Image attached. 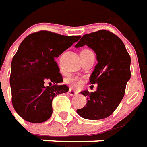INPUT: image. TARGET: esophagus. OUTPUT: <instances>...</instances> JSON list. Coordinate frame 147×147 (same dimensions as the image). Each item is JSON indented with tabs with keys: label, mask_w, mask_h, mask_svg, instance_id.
I'll list each match as a JSON object with an SVG mask.
<instances>
[{
	"label": "esophagus",
	"mask_w": 147,
	"mask_h": 147,
	"mask_svg": "<svg viewBox=\"0 0 147 147\" xmlns=\"http://www.w3.org/2000/svg\"><path fill=\"white\" fill-rule=\"evenodd\" d=\"M69 94H70V95L71 96H74V95H77V94H78V92H77V91H76V90H74V89H72V88H70V89H69Z\"/></svg>",
	"instance_id": "obj_1"
}]
</instances>
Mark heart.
<instances>
[{"instance_id":"obj_1","label":"heart","mask_w":147,"mask_h":147,"mask_svg":"<svg viewBox=\"0 0 147 147\" xmlns=\"http://www.w3.org/2000/svg\"><path fill=\"white\" fill-rule=\"evenodd\" d=\"M87 50V49H84ZM68 83L70 85H72L73 87H79L82 84V80L78 78H71L68 79Z\"/></svg>"}]
</instances>
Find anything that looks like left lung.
<instances>
[{
  "instance_id": "obj_1",
  "label": "left lung",
  "mask_w": 147,
  "mask_h": 147,
  "mask_svg": "<svg viewBox=\"0 0 147 147\" xmlns=\"http://www.w3.org/2000/svg\"><path fill=\"white\" fill-rule=\"evenodd\" d=\"M87 45L94 50L98 64L89 80L98 84L97 90L81 92L88 99L86 105L78 109L86 119L98 120L110 116L123 98L130 79L131 59L123 42L109 30H99L83 36L75 47Z\"/></svg>"
}]
</instances>
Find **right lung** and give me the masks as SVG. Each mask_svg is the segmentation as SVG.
Here are the masks:
<instances>
[{"label":"right lung","mask_w":147,"mask_h":147,"mask_svg":"<svg viewBox=\"0 0 147 147\" xmlns=\"http://www.w3.org/2000/svg\"><path fill=\"white\" fill-rule=\"evenodd\" d=\"M80 37L39 31L20 44L12 59L10 85L13 107L23 119L41 123L50 118L54 97L69 90L65 84H57L63 80L55 59ZM46 81L54 84L46 87Z\"/></svg>","instance_id":"add662e5"}]
</instances>
